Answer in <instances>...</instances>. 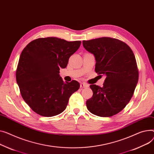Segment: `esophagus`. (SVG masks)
I'll return each mask as SVG.
<instances>
[{"label":"esophagus","instance_id":"34e87169","mask_svg":"<svg viewBox=\"0 0 154 154\" xmlns=\"http://www.w3.org/2000/svg\"><path fill=\"white\" fill-rule=\"evenodd\" d=\"M80 87L81 88H86V87H88V85L85 82H82L80 83Z\"/></svg>","mask_w":154,"mask_h":154}]
</instances>
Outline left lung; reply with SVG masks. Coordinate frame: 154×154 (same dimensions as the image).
<instances>
[{
    "label": "left lung",
    "instance_id": "8db88e82",
    "mask_svg": "<svg viewBox=\"0 0 154 154\" xmlns=\"http://www.w3.org/2000/svg\"><path fill=\"white\" fill-rule=\"evenodd\" d=\"M84 48L94 54L95 72L106 75L103 87L90 85L93 96L86 102L88 111L101 117L114 116L131 100L139 79L135 56L122 41L102 37L82 42Z\"/></svg>",
    "mask_w": 154,
    "mask_h": 154
}]
</instances>
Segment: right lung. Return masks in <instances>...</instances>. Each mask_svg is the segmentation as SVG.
<instances>
[{
    "label": "right lung",
    "instance_id": "obj_1",
    "mask_svg": "<svg viewBox=\"0 0 154 154\" xmlns=\"http://www.w3.org/2000/svg\"><path fill=\"white\" fill-rule=\"evenodd\" d=\"M80 41L67 42L56 37L33 40L20 54L16 80L26 104L37 114L57 115L67 107L70 97L80 87L76 80L64 82L60 67H67Z\"/></svg>",
    "mask_w": 154,
    "mask_h": 154
}]
</instances>
